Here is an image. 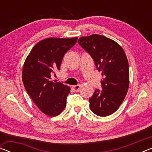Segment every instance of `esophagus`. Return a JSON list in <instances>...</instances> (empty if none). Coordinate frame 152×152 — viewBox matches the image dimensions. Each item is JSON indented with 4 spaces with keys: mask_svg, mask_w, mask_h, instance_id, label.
<instances>
[{
    "mask_svg": "<svg viewBox=\"0 0 152 152\" xmlns=\"http://www.w3.org/2000/svg\"><path fill=\"white\" fill-rule=\"evenodd\" d=\"M72 88L74 91L76 92H78L79 91V89L80 88V84H77V85L75 86H72Z\"/></svg>",
    "mask_w": 152,
    "mask_h": 152,
    "instance_id": "1",
    "label": "esophagus"
}]
</instances>
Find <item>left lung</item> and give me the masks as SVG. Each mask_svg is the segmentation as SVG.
<instances>
[{
  "label": "left lung",
  "mask_w": 152,
  "mask_h": 152,
  "mask_svg": "<svg viewBox=\"0 0 152 152\" xmlns=\"http://www.w3.org/2000/svg\"><path fill=\"white\" fill-rule=\"evenodd\" d=\"M78 43L91 56L96 69L102 72V90L96 89L90 98V108L98 116H109L119 109L128 91L127 56L121 46L101 35L82 37Z\"/></svg>",
  "instance_id": "left-lung-1"
}]
</instances>
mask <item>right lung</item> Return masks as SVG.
I'll use <instances>...</instances> for the list:
<instances>
[{
    "instance_id": "obj_1",
    "label": "right lung",
    "mask_w": 152,
    "mask_h": 152,
    "mask_svg": "<svg viewBox=\"0 0 152 152\" xmlns=\"http://www.w3.org/2000/svg\"><path fill=\"white\" fill-rule=\"evenodd\" d=\"M78 38H47L33 48L25 61L22 80L25 88L40 110L54 117L66 106L70 88L51 80V74L60 70L64 56L75 45Z\"/></svg>"
}]
</instances>
